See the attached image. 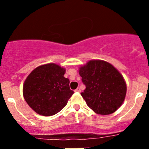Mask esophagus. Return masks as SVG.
Segmentation results:
<instances>
[{
    "instance_id": "esophagus-1",
    "label": "esophagus",
    "mask_w": 149,
    "mask_h": 149,
    "mask_svg": "<svg viewBox=\"0 0 149 149\" xmlns=\"http://www.w3.org/2000/svg\"><path fill=\"white\" fill-rule=\"evenodd\" d=\"M75 91H76V92H81L80 88H79V87H78V88H76V89H75Z\"/></svg>"
}]
</instances>
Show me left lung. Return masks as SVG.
Returning a JSON list of instances; mask_svg holds the SVG:
<instances>
[{"mask_svg": "<svg viewBox=\"0 0 149 149\" xmlns=\"http://www.w3.org/2000/svg\"><path fill=\"white\" fill-rule=\"evenodd\" d=\"M79 74L86 86L81 95L96 113L109 115L121 106L127 88L123 76L113 65L103 61H90L80 68Z\"/></svg>", "mask_w": 149, "mask_h": 149, "instance_id": "obj_1", "label": "left lung"}]
</instances>
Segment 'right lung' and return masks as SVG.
Segmentation results:
<instances>
[{
    "label": "right lung",
    "instance_id": "add662e5",
    "mask_svg": "<svg viewBox=\"0 0 149 149\" xmlns=\"http://www.w3.org/2000/svg\"><path fill=\"white\" fill-rule=\"evenodd\" d=\"M65 70L54 63L36 68L26 78L23 94L29 106L39 115L51 116L59 112L67 104L73 94Z\"/></svg>",
    "mask_w": 149,
    "mask_h": 149
}]
</instances>
